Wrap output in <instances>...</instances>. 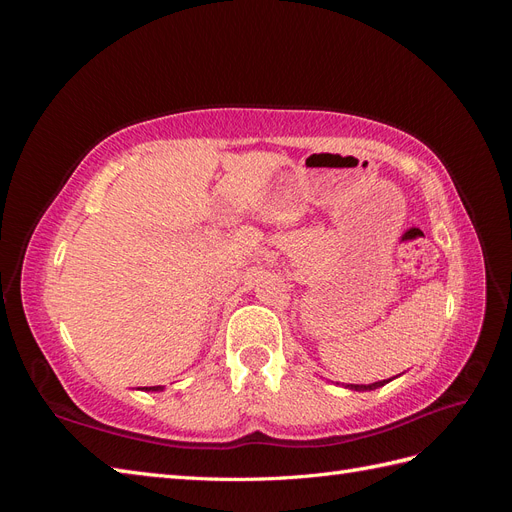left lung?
<instances>
[{
  "instance_id": "1",
  "label": "left lung",
  "mask_w": 512,
  "mask_h": 512,
  "mask_svg": "<svg viewBox=\"0 0 512 512\" xmlns=\"http://www.w3.org/2000/svg\"><path fill=\"white\" fill-rule=\"evenodd\" d=\"M386 382H391V380H380V382H374V384H348V389H352V391H374V389H380V386H384Z\"/></svg>"
}]
</instances>
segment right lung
Listing matches in <instances>:
<instances>
[{
    "mask_svg": "<svg viewBox=\"0 0 512 512\" xmlns=\"http://www.w3.org/2000/svg\"><path fill=\"white\" fill-rule=\"evenodd\" d=\"M141 391H147V393H149V391H151V393H153V391H162V386H143Z\"/></svg>",
    "mask_w": 512,
    "mask_h": 512,
    "instance_id": "1",
    "label": "right lung"
}]
</instances>
